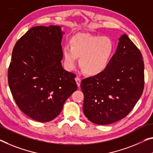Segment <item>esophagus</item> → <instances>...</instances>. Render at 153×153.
<instances>
[{
	"label": "esophagus",
	"instance_id": "esophagus-1",
	"mask_svg": "<svg viewBox=\"0 0 153 153\" xmlns=\"http://www.w3.org/2000/svg\"><path fill=\"white\" fill-rule=\"evenodd\" d=\"M75 81L76 82L77 86L80 87V85H81V79H80V78H79V77H76V78H75Z\"/></svg>",
	"mask_w": 153,
	"mask_h": 153
}]
</instances>
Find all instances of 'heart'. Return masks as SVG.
I'll return each mask as SVG.
<instances>
[{"instance_id": "1", "label": "heart", "mask_w": 153, "mask_h": 153, "mask_svg": "<svg viewBox=\"0 0 153 153\" xmlns=\"http://www.w3.org/2000/svg\"><path fill=\"white\" fill-rule=\"evenodd\" d=\"M70 44V47L65 46L63 50L65 68L68 71L73 70L77 58L80 57V66L90 76H96L106 70L115 50L111 38L88 33L76 35Z\"/></svg>"}]
</instances>
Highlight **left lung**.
I'll return each mask as SVG.
<instances>
[{
	"instance_id": "8db88e82",
	"label": "left lung",
	"mask_w": 153,
	"mask_h": 153,
	"mask_svg": "<svg viewBox=\"0 0 153 153\" xmlns=\"http://www.w3.org/2000/svg\"><path fill=\"white\" fill-rule=\"evenodd\" d=\"M142 53L126 34L102 74L82 80L83 110L91 123L105 125L124 118L133 109L144 86Z\"/></svg>"
}]
</instances>
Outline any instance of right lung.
<instances>
[{
    "instance_id": "obj_1",
    "label": "right lung",
    "mask_w": 153,
    "mask_h": 153,
    "mask_svg": "<svg viewBox=\"0 0 153 153\" xmlns=\"http://www.w3.org/2000/svg\"><path fill=\"white\" fill-rule=\"evenodd\" d=\"M59 26H37L16 42L8 83L18 107L34 120L46 123L62 111L77 90L75 74L63 68Z\"/></svg>"
}]
</instances>
